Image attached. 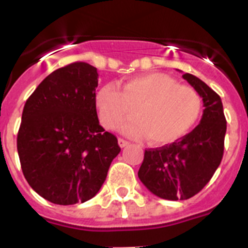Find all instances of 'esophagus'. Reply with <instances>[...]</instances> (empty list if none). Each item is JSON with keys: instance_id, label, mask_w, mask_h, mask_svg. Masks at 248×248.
Wrapping results in <instances>:
<instances>
[{"instance_id": "1", "label": "esophagus", "mask_w": 248, "mask_h": 248, "mask_svg": "<svg viewBox=\"0 0 248 248\" xmlns=\"http://www.w3.org/2000/svg\"><path fill=\"white\" fill-rule=\"evenodd\" d=\"M118 144H119V146L120 148H125V146H128L129 145V143L128 141H126V140H124V139H118Z\"/></svg>"}]
</instances>
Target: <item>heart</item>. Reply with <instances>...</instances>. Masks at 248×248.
I'll use <instances>...</instances> for the list:
<instances>
[{
    "mask_svg": "<svg viewBox=\"0 0 248 248\" xmlns=\"http://www.w3.org/2000/svg\"><path fill=\"white\" fill-rule=\"evenodd\" d=\"M100 123L107 129L117 128L124 118L137 117L120 125L123 134L131 138L146 135L153 144H169L187 133L201 113V98L191 87L177 84L164 73L133 77L119 91L104 85L95 95Z\"/></svg>",
    "mask_w": 248,
    "mask_h": 248,
    "instance_id": "1",
    "label": "heart"
}]
</instances>
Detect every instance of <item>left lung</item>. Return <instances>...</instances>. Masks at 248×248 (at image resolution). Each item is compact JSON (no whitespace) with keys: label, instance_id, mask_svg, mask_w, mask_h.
<instances>
[{"label":"left lung","instance_id":"8db88e82","mask_svg":"<svg viewBox=\"0 0 248 248\" xmlns=\"http://www.w3.org/2000/svg\"><path fill=\"white\" fill-rule=\"evenodd\" d=\"M183 78L202 98L203 113L196 128L170 145L148 149L138 176L146 189L165 200H187L209 183L223 155L226 119L221 98L190 73Z\"/></svg>","mask_w":248,"mask_h":248}]
</instances>
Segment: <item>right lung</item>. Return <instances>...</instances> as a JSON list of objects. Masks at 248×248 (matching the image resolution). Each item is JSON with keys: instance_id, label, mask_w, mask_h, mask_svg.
Here are the masks:
<instances>
[{"instance_id": "obj_1", "label": "right lung", "mask_w": 248, "mask_h": 248, "mask_svg": "<svg viewBox=\"0 0 248 248\" xmlns=\"http://www.w3.org/2000/svg\"><path fill=\"white\" fill-rule=\"evenodd\" d=\"M97 68L76 62L52 72L31 94L17 135L30 186L57 205L85 202L98 194L118 139L100 126L95 107Z\"/></svg>"}]
</instances>
